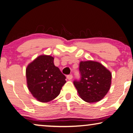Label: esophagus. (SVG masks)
Instances as JSON below:
<instances>
[{
    "instance_id": "34e87169",
    "label": "esophagus",
    "mask_w": 133,
    "mask_h": 133,
    "mask_svg": "<svg viewBox=\"0 0 133 133\" xmlns=\"http://www.w3.org/2000/svg\"><path fill=\"white\" fill-rule=\"evenodd\" d=\"M67 78L69 80H71L72 78H73V76H72L71 75H68L67 76Z\"/></svg>"
}]
</instances>
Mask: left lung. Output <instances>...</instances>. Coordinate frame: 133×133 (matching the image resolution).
I'll use <instances>...</instances> for the list:
<instances>
[{
  "label": "left lung",
  "mask_w": 133,
  "mask_h": 133,
  "mask_svg": "<svg viewBox=\"0 0 133 133\" xmlns=\"http://www.w3.org/2000/svg\"><path fill=\"white\" fill-rule=\"evenodd\" d=\"M79 67L81 80L74 82L78 96L87 103L99 102L111 87V71L102 63L93 60L81 61Z\"/></svg>",
  "instance_id": "left-lung-1"
}]
</instances>
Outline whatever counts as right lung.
Instances as JSON below:
<instances>
[{"instance_id":"obj_1","label":"right lung","mask_w":133,"mask_h":133,"mask_svg":"<svg viewBox=\"0 0 133 133\" xmlns=\"http://www.w3.org/2000/svg\"><path fill=\"white\" fill-rule=\"evenodd\" d=\"M27 85L37 101L47 103L58 96L66 77L54 64V57L42 55L30 63L26 69Z\"/></svg>"}]
</instances>
